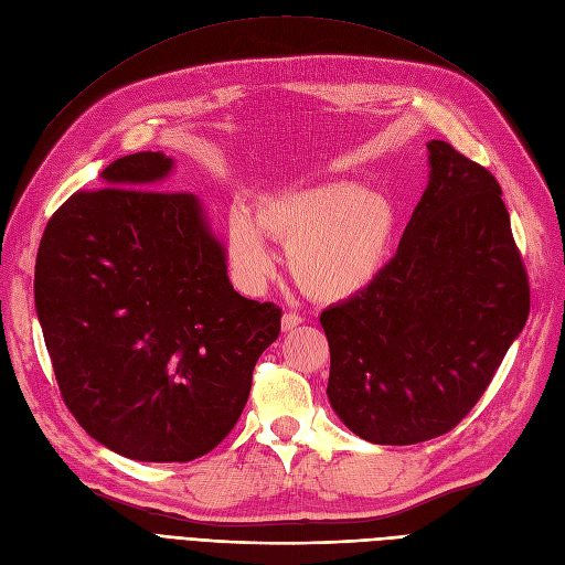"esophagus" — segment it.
I'll return each instance as SVG.
<instances>
[{
  "label": "esophagus",
  "mask_w": 565,
  "mask_h": 565,
  "mask_svg": "<svg viewBox=\"0 0 565 565\" xmlns=\"http://www.w3.org/2000/svg\"><path fill=\"white\" fill-rule=\"evenodd\" d=\"M303 322V318L299 316V313H292V311H289V313H285L282 316V332H289V330H295L297 328V324H301Z\"/></svg>",
  "instance_id": "34e87169"
}]
</instances>
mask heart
Masks as SVG:
<instances>
[{
  "instance_id": "obj_1",
  "label": "heart",
  "mask_w": 565,
  "mask_h": 565,
  "mask_svg": "<svg viewBox=\"0 0 565 565\" xmlns=\"http://www.w3.org/2000/svg\"><path fill=\"white\" fill-rule=\"evenodd\" d=\"M264 233L287 245V268L306 295L334 301L355 295L384 268L396 216L384 195L353 183H324L231 216V256L245 278H264L273 256Z\"/></svg>"
}]
</instances>
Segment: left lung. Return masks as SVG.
<instances>
[{"mask_svg":"<svg viewBox=\"0 0 565 565\" xmlns=\"http://www.w3.org/2000/svg\"><path fill=\"white\" fill-rule=\"evenodd\" d=\"M393 259L361 292L320 313L328 398L377 446L452 431L492 382L530 311L502 188L446 141Z\"/></svg>","mask_w":565,"mask_h":565,"instance_id":"1","label":"left lung"}]
</instances>
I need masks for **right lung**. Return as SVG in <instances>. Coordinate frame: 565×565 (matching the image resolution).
Segmentation results:
<instances>
[{
	"label": "right lung",
	"instance_id": "1",
	"mask_svg": "<svg viewBox=\"0 0 565 565\" xmlns=\"http://www.w3.org/2000/svg\"><path fill=\"white\" fill-rule=\"evenodd\" d=\"M162 152H134L44 228L35 303L61 396L92 438L139 461L207 455L241 419L282 311L237 295L191 193L160 188Z\"/></svg>",
	"mask_w": 565,
	"mask_h": 565
}]
</instances>
